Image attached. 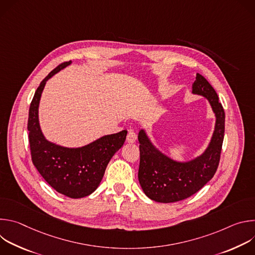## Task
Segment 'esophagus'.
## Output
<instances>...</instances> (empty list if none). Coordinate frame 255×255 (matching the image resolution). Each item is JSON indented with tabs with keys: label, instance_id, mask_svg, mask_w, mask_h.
Listing matches in <instances>:
<instances>
[{
	"label": "esophagus",
	"instance_id": "34e87169",
	"mask_svg": "<svg viewBox=\"0 0 255 255\" xmlns=\"http://www.w3.org/2000/svg\"><path fill=\"white\" fill-rule=\"evenodd\" d=\"M137 139V136L135 134V132L133 130H129L128 131V134H127V137H126V140L128 143H134Z\"/></svg>",
	"mask_w": 255,
	"mask_h": 255
}]
</instances>
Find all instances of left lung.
Segmentation results:
<instances>
[{
  "label": "left lung",
  "instance_id": "left-lung-1",
  "mask_svg": "<svg viewBox=\"0 0 255 255\" xmlns=\"http://www.w3.org/2000/svg\"><path fill=\"white\" fill-rule=\"evenodd\" d=\"M192 93L208 100L216 118L211 140L202 154L186 161L173 159L155 146L145 129L138 133V179L144 194L152 201L174 203L193 196L214 176L219 164L225 132L224 109L213 87L200 74L196 75Z\"/></svg>",
  "mask_w": 255,
  "mask_h": 255
}]
</instances>
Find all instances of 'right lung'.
<instances>
[{"instance_id": "add662e5", "label": "right lung", "mask_w": 255, "mask_h": 255, "mask_svg": "<svg viewBox=\"0 0 255 255\" xmlns=\"http://www.w3.org/2000/svg\"><path fill=\"white\" fill-rule=\"evenodd\" d=\"M70 64L71 60L59 64L40 83L30 105L27 128L34 166L57 193L80 199L97 190L109 161L123 146L127 130L102 136L82 147H65L45 138L38 115L42 92L50 78Z\"/></svg>"}]
</instances>
